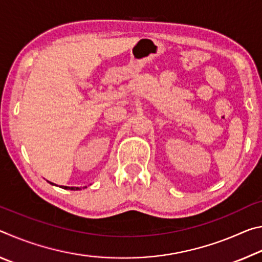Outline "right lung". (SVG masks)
<instances>
[{"label": "right lung", "instance_id": "1", "mask_svg": "<svg viewBox=\"0 0 262 262\" xmlns=\"http://www.w3.org/2000/svg\"><path fill=\"white\" fill-rule=\"evenodd\" d=\"M48 181V180H47ZM48 183H50L51 185H55V184H53V183H51V181H48ZM61 188H63V189H70V190H79V189H82L81 187H69V186H60ZM86 187V186H85ZM85 187H83V188H85Z\"/></svg>", "mask_w": 262, "mask_h": 262}]
</instances>
